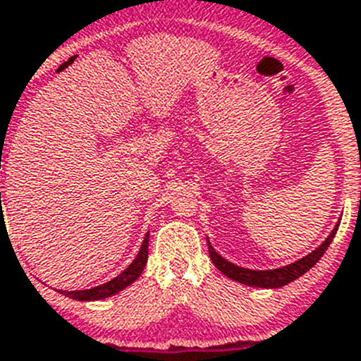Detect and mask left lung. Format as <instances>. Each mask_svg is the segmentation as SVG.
I'll use <instances>...</instances> for the list:
<instances>
[{
  "label": "left lung",
  "mask_w": 361,
  "mask_h": 361,
  "mask_svg": "<svg viewBox=\"0 0 361 361\" xmlns=\"http://www.w3.org/2000/svg\"><path fill=\"white\" fill-rule=\"evenodd\" d=\"M338 226H334V229L331 231V235L322 242V245H318L317 250L309 253L307 257L300 258L296 262L289 264V266L279 267V269H269V271H253V269H245V267H238L235 264L228 262L226 258L220 257L215 250L212 247V244H208L209 247V258L212 262L215 264L216 269L220 273H224L228 279L235 280V282H240L244 286H253V288H267V289H275L282 288V286H288L293 280H296L298 276H302L304 273H307L314 264L322 258V255L327 251L329 244L333 242L334 235L338 231Z\"/></svg>",
  "instance_id": "1"
}]
</instances>
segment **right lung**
I'll return each instance as SVG.
<instances>
[{
  "label": "right lung",
  "mask_w": 361,
  "mask_h": 361,
  "mask_svg": "<svg viewBox=\"0 0 361 361\" xmlns=\"http://www.w3.org/2000/svg\"><path fill=\"white\" fill-rule=\"evenodd\" d=\"M148 238L149 235H146L145 240H142L141 251L137 253L135 260L130 264L126 269L117 275L116 279L110 280L106 283H101L97 288L92 289H82V291H61L65 296H70L73 300H82V302H90V300H103L108 298V296L116 295V293L123 291L124 288H128L130 283L135 282L139 276H141L142 269H145L146 262H148Z\"/></svg>",
  "instance_id": "right-lung-1"
}]
</instances>
